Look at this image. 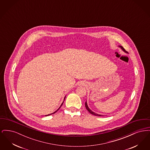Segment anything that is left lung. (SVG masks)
<instances>
[{
	"mask_svg": "<svg viewBox=\"0 0 150 150\" xmlns=\"http://www.w3.org/2000/svg\"><path fill=\"white\" fill-rule=\"evenodd\" d=\"M120 48H121V49L122 50H124V51H125V52H126V50H125V49L122 47V46H119ZM85 106H86V110L88 111V112H90L91 114L93 115H94V116H103V115H101L97 114H96V113H94V112H93L92 111H91L90 109H89V108L88 107V105H87V103H86H86H85Z\"/></svg>",
	"mask_w": 150,
	"mask_h": 150,
	"instance_id": "left-lung-1",
	"label": "left lung"
}]
</instances>
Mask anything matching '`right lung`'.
Segmentation results:
<instances>
[{
  "label": "right lung",
  "mask_w": 150,
  "mask_h": 150,
  "mask_svg": "<svg viewBox=\"0 0 150 150\" xmlns=\"http://www.w3.org/2000/svg\"><path fill=\"white\" fill-rule=\"evenodd\" d=\"M63 103H64V102H63V103H62V104H61V106H60V107H59V108H58V110H57V111H55V112H53V113H52V114H50L47 115H45V116H49V115H50L53 114H54V113H56V112H57V111H58V110H59V108H60V107H61V106H62V105H63Z\"/></svg>",
  "instance_id": "obj_1"
}]
</instances>
